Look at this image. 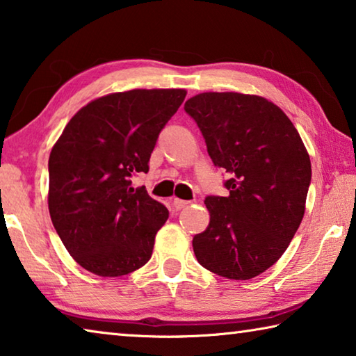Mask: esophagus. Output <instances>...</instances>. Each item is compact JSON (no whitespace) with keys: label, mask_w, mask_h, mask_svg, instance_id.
Listing matches in <instances>:
<instances>
[{"label":"esophagus","mask_w":356,"mask_h":356,"mask_svg":"<svg viewBox=\"0 0 356 356\" xmlns=\"http://www.w3.org/2000/svg\"><path fill=\"white\" fill-rule=\"evenodd\" d=\"M190 204V201H182V200H174L172 201V207H174V210H180V209H184V207H186Z\"/></svg>","instance_id":"1"}]
</instances>
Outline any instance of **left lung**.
Returning <instances> with one entry per match:
<instances>
[{"label": "left lung", "instance_id": "1", "mask_svg": "<svg viewBox=\"0 0 356 356\" xmlns=\"http://www.w3.org/2000/svg\"><path fill=\"white\" fill-rule=\"evenodd\" d=\"M184 108L229 176V195L204 201L210 222L193 237L197 262L227 280L254 278L282 256L303 220L309 155L291 119L264 97L204 92Z\"/></svg>", "mask_w": 356, "mask_h": 356}]
</instances>
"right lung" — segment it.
<instances>
[{
    "label": "right lung",
    "mask_w": 356,
    "mask_h": 356,
    "mask_svg": "<svg viewBox=\"0 0 356 356\" xmlns=\"http://www.w3.org/2000/svg\"><path fill=\"white\" fill-rule=\"evenodd\" d=\"M184 89H134L83 106L48 160V209L65 250L88 272L122 276L152 256L170 216L131 179L149 171L150 154Z\"/></svg>",
    "instance_id": "obj_1"
}]
</instances>
